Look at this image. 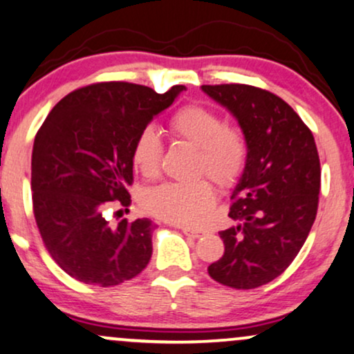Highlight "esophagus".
I'll use <instances>...</instances> for the list:
<instances>
[{"instance_id":"obj_1","label":"esophagus","mask_w":354,"mask_h":354,"mask_svg":"<svg viewBox=\"0 0 354 354\" xmlns=\"http://www.w3.org/2000/svg\"><path fill=\"white\" fill-rule=\"evenodd\" d=\"M181 231L186 234V236L193 237V239H198V237H201L204 231H201V229H194V227H188V225H185V227H181Z\"/></svg>"}]
</instances>
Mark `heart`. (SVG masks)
Returning a JSON list of instances; mask_svg holds the SVG:
<instances>
[{
	"label": "heart",
	"mask_w": 354,
	"mask_h": 354,
	"mask_svg": "<svg viewBox=\"0 0 354 354\" xmlns=\"http://www.w3.org/2000/svg\"><path fill=\"white\" fill-rule=\"evenodd\" d=\"M169 130L176 138L198 148L196 174H207L219 188L229 189L241 180L247 165L245 136L236 127L225 125L214 110L186 105L169 117ZM163 158V142L158 131L145 127L131 147V161L143 176L155 178ZM216 201L209 181L165 183L147 191L143 206L156 218L173 224L194 225L212 209Z\"/></svg>",
	"instance_id": "heart-1"
}]
</instances>
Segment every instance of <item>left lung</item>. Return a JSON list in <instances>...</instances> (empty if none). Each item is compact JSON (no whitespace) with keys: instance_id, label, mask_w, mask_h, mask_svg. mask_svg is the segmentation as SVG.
Segmentation results:
<instances>
[{"instance_id":"1","label":"left lung","mask_w":354,"mask_h":354,"mask_svg":"<svg viewBox=\"0 0 354 354\" xmlns=\"http://www.w3.org/2000/svg\"><path fill=\"white\" fill-rule=\"evenodd\" d=\"M239 123L247 165L221 231L224 255L207 272L216 282L249 290L272 282L290 266L317 218L320 158L308 127L287 102L244 84L203 85Z\"/></svg>"}]
</instances>
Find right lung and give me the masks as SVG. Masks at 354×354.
Segmentation results:
<instances>
[{"instance_id":"1","label":"right lung","mask_w":354,"mask_h":354,"mask_svg":"<svg viewBox=\"0 0 354 354\" xmlns=\"http://www.w3.org/2000/svg\"><path fill=\"white\" fill-rule=\"evenodd\" d=\"M183 91L185 85L156 93L129 82L92 84L64 97L37 131L34 218L50 257L79 282L113 287L150 262L151 221L113 225L105 211L112 201L130 206L136 135Z\"/></svg>"}]
</instances>
